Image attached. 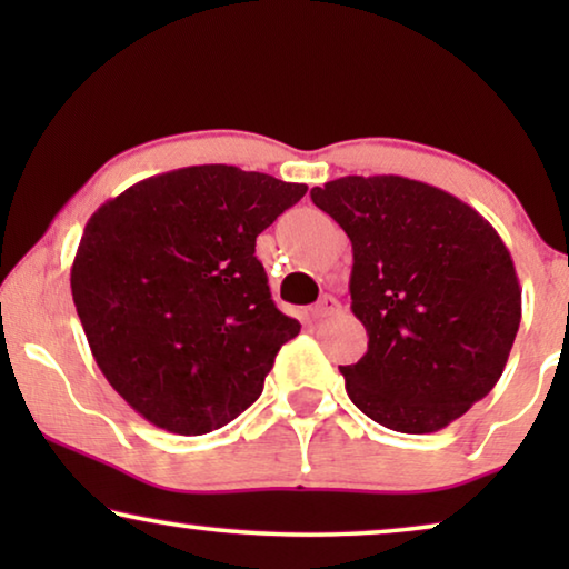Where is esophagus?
I'll list each match as a JSON object with an SVG mask.
<instances>
[{
	"instance_id": "34e87169",
	"label": "esophagus",
	"mask_w": 569,
	"mask_h": 569,
	"mask_svg": "<svg viewBox=\"0 0 569 569\" xmlns=\"http://www.w3.org/2000/svg\"><path fill=\"white\" fill-rule=\"evenodd\" d=\"M341 313V302L337 298H331V295H326L316 302L313 308H310V316L316 318V321H321V318H329V316H337Z\"/></svg>"
}]
</instances>
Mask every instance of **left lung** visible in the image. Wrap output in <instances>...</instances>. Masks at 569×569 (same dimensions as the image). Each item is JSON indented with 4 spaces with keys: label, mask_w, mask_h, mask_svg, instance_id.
Returning a JSON list of instances; mask_svg holds the SVG:
<instances>
[{
    "label": "left lung",
    "mask_w": 569,
    "mask_h": 569,
    "mask_svg": "<svg viewBox=\"0 0 569 569\" xmlns=\"http://www.w3.org/2000/svg\"><path fill=\"white\" fill-rule=\"evenodd\" d=\"M310 199L352 240L368 352L339 368L349 399L388 430H442L508 362L520 326L510 251L477 209L403 176H345Z\"/></svg>",
    "instance_id": "left-lung-1"
}]
</instances>
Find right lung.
<instances>
[{"label": "right lung", "instance_id": "right-lung-1", "mask_svg": "<svg viewBox=\"0 0 569 569\" xmlns=\"http://www.w3.org/2000/svg\"><path fill=\"white\" fill-rule=\"evenodd\" d=\"M236 166L144 178L84 224L72 298L113 391L160 430H220L263 391L300 323L274 306L256 238L306 197Z\"/></svg>", "mask_w": 569, "mask_h": 569}]
</instances>
